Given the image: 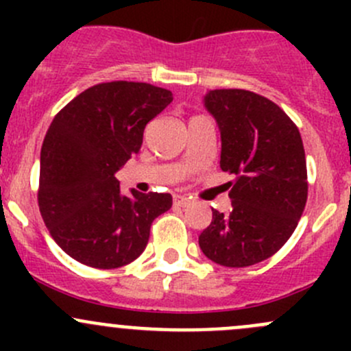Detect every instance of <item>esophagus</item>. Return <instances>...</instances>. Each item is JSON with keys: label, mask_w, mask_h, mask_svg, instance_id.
Returning a JSON list of instances; mask_svg holds the SVG:
<instances>
[{"label": "esophagus", "mask_w": 351, "mask_h": 351, "mask_svg": "<svg viewBox=\"0 0 351 351\" xmlns=\"http://www.w3.org/2000/svg\"><path fill=\"white\" fill-rule=\"evenodd\" d=\"M173 204H175L176 207H186V205H190V198L185 195H175V198H173Z\"/></svg>", "instance_id": "obj_1"}]
</instances>
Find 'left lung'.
<instances>
[{
	"instance_id": "left-lung-1",
	"label": "left lung",
	"mask_w": 351,
	"mask_h": 351,
	"mask_svg": "<svg viewBox=\"0 0 351 351\" xmlns=\"http://www.w3.org/2000/svg\"><path fill=\"white\" fill-rule=\"evenodd\" d=\"M205 107L221 129V169L234 176L231 212L212 208L198 244L222 267L256 265L277 253L295 231L307 202L302 139L290 117L247 90H212Z\"/></svg>"
}]
</instances>
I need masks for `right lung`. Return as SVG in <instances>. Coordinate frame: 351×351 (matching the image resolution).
Instances as JSON below:
<instances>
[{"mask_svg":"<svg viewBox=\"0 0 351 351\" xmlns=\"http://www.w3.org/2000/svg\"><path fill=\"white\" fill-rule=\"evenodd\" d=\"M171 91L134 81L88 88L52 120L40 151L38 208L54 241L101 270L141 256L169 193L120 192L115 171L139 153L144 129L171 104Z\"/></svg>","mask_w":351,"mask_h":351,"instance_id":"obj_1","label":"right lung"}]
</instances>
